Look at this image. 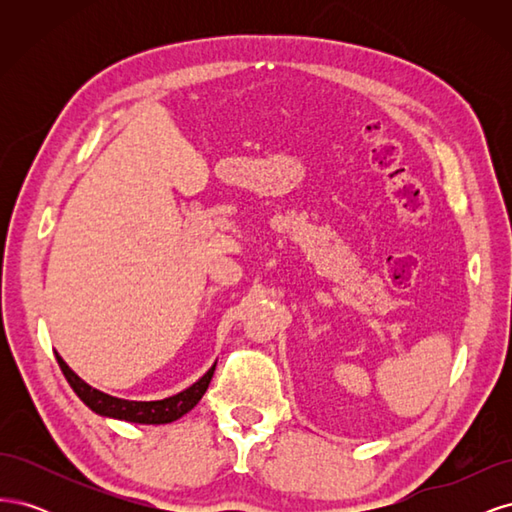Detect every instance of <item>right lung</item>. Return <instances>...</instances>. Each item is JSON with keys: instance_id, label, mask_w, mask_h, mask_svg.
I'll list each match as a JSON object with an SVG mask.
<instances>
[{"instance_id": "right-lung-1", "label": "right lung", "mask_w": 512, "mask_h": 512, "mask_svg": "<svg viewBox=\"0 0 512 512\" xmlns=\"http://www.w3.org/2000/svg\"><path fill=\"white\" fill-rule=\"evenodd\" d=\"M55 356L68 384L72 386V391L81 397V401L87 408H91L100 416L119 418V421L138 423V425H166V423L177 421V418H181L183 414H188L198 401L203 399L215 371V363H213L203 378L196 380L192 386H188V389H183L177 395H170L156 401H134V399L113 397L94 389V386L87 384L83 378L76 376L57 352Z\"/></svg>"}]
</instances>
